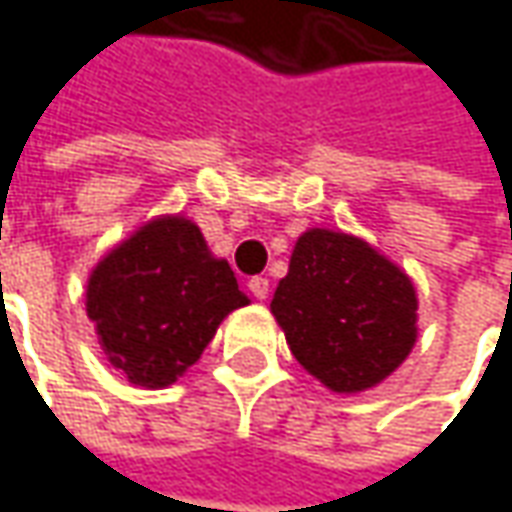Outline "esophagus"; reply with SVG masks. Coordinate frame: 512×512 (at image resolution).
Listing matches in <instances>:
<instances>
[{"label":"esophagus","instance_id":"esophagus-1","mask_svg":"<svg viewBox=\"0 0 512 512\" xmlns=\"http://www.w3.org/2000/svg\"><path fill=\"white\" fill-rule=\"evenodd\" d=\"M249 292H252L257 300H266V298H269V280H266V278H252V280H249Z\"/></svg>","mask_w":512,"mask_h":512}]
</instances>
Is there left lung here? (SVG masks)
Wrapping results in <instances>:
<instances>
[{
    "instance_id": "left-lung-1",
    "label": "left lung",
    "mask_w": 512,
    "mask_h": 512,
    "mask_svg": "<svg viewBox=\"0 0 512 512\" xmlns=\"http://www.w3.org/2000/svg\"><path fill=\"white\" fill-rule=\"evenodd\" d=\"M412 280L361 237L309 229L272 298L298 364L332 392H364L415 346Z\"/></svg>"
}]
</instances>
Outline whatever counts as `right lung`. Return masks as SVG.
Here are the masks:
<instances>
[{"instance_id":"1","label":"right lung","mask_w":512,"mask_h":512,"mask_svg":"<svg viewBox=\"0 0 512 512\" xmlns=\"http://www.w3.org/2000/svg\"><path fill=\"white\" fill-rule=\"evenodd\" d=\"M246 303L232 266L186 217L148 220L102 257L85 289L105 358L148 389L174 384Z\"/></svg>"}]
</instances>
